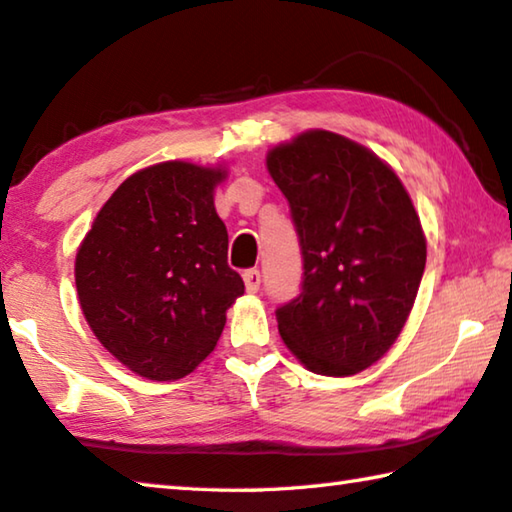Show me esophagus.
Here are the masks:
<instances>
[{
	"label": "esophagus",
	"mask_w": 512,
	"mask_h": 512,
	"mask_svg": "<svg viewBox=\"0 0 512 512\" xmlns=\"http://www.w3.org/2000/svg\"><path fill=\"white\" fill-rule=\"evenodd\" d=\"M244 284H246L248 293L259 291V284H262V275H259L257 268H248V271L244 273Z\"/></svg>",
	"instance_id": "1"
}]
</instances>
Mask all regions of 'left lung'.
Segmentation results:
<instances>
[{"label":"left lung","mask_w":512,"mask_h":512,"mask_svg":"<svg viewBox=\"0 0 512 512\" xmlns=\"http://www.w3.org/2000/svg\"><path fill=\"white\" fill-rule=\"evenodd\" d=\"M302 253L280 336L315 374L351 376L394 345L425 271V237L389 167L345 136L315 129L268 154Z\"/></svg>","instance_id":"left-lung-1"}]
</instances>
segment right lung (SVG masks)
Here are the masks:
<instances>
[{"label": "right lung", "instance_id": "add662e5", "mask_svg": "<svg viewBox=\"0 0 512 512\" xmlns=\"http://www.w3.org/2000/svg\"><path fill=\"white\" fill-rule=\"evenodd\" d=\"M224 172L170 161L111 194L76 257L82 313L109 353L150 380H176L215 349L244 293L212 201Z\"/></svg>", "mask_w": 512, "mask_h": 512}]
</instances>
